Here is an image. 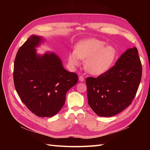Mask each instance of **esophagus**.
<instances>
[{"instance_id": "obj_1", "label": "esophagus", "mask_w": 150, "mask_h": 150, "mask_svg": "<svg viewBox=\"0 0 150 150\" xmlns=\"http://www.w3.org/2000/svg\"><path fill=\"white\" fill-rule=\"evenodd\" d=\"M79 80L80 82H83V81H84V78H83V76H80L79 77Z\"/></svg>"}]
</instances>
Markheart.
<instances>
[{
  "label": "heart",
  "instance_id": "obj_1",
  "mask_svg": "<svg viewBox=\"0 0 150 150\" xmlns=\"http://www.w3.org/2000/svg\"><path fill=\"white\" fill-rule=\"evenodd\" d=\"M96 39L81 40L77 43L75 51L68 56L69 64L78 66L81 59H85L84 67L89 73L99 76L112 66L117 56L116 49L111 45Z\"/></svg>",
  "mask_w": 150,
  "mask_h": 150
}]
</instances>
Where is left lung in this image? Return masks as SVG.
I'll return each mask as SVG.
<instances>
[{
    "instance_id": "left-lung-1",
    "label": "left lung",
    "mask_w": 150,
    "mask_h": 150,
    "mask_svg": "<svg viewBox=\"0 0 150 150\" xmlns=\"http://www.w3.org/2000/svg\"><path fill=\"white\" fill-rule=\"evenodd\" d=\"M142 76V62L137 48L127 49L105 73L96 78H86L90 108L99 116L118 114L132 103Z\"/></svg>"
}]
</instances>
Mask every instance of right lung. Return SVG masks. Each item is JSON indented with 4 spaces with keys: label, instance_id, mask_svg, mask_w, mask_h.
Returning a JSON list of instances; mask_svg holds the SVG:
<instances>
[{
    "label": "right lung",
    "instance_id": "obj_1",
    "mask_svg": "<svg viewBox=\"0 0 150 150\" xmlns=\"http://www.w3.org/2000/svg\"><path fill=\"white\" fill-rule=\"evenodd\" d=\"M42 38L32 35L18 50L13 66L16 91L26 107L36 116L52 117L61 110L67 92L78 76L66 71L54 52L36 53Z\"/></svg>",
    "mask_w": 150,
    "mask_h": 150
}]
</instances>
